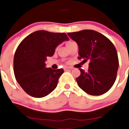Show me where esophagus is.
<instances>
[{
	"label": "esophagus",
	"instance_id": "obj_1",
	"mask_svg": "<svg viewBox=\"0 0 129 129\" xmlns=\"http://www.w3.org/2000/svg\"><path fill=\"white\" fill-rule=\"evenodd\" d=\"M72 68H71V67H65L64 68H63V70H64L65 71H69V70H71Z\"/></svg>",
	"mask_w": 129,
	"mask_h": 129
}]
</instances>
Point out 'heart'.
Returning <instances> with one entry per match:
<instances>
[{
    "mask_svg": "<svg viewBox=\"0 0 129 129\" xmlns=\"http://www.w3.org/2000/svg\"><path fill=\"white\" fill-rule=\"evenodd\" d=\"M73 42H74V41H72V40H70V41H68L67 42V46H69V45L70 44H71Z\"/></svg>",
    "mask_w": 129,
    "mask_h": 129,
    "instance_id": "obj_1",
    "label": "heart"
}]
</instances>
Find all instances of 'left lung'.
Listing matches in <instances>:
<instances>
[{
  "mask_svg": "<svg viewBox=\"0 0 129 129\" xmlns=\"http://www.w3.org/2000/svg\"><path fill=\"white\" fill-rule=\"evenodd\" d=\"M69 36L79 45V59L89 60V69H80L77 84L91 95L105 93L116 80L119 68L117 52L114 44L102 34L93 30L69 32Z\"/></svg>",
  "mask_w": 129,
  "mask_h": 129,
  "instance_id": "left-lung-1",
  "label": "left lung"
}]
</instances>
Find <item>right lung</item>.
<instances>
[{"label": "right lung", "mask_w": 129, "mask_h": 129, "mask_svg": "<svg viewBox=\"0 0 129 129\" xmlns=\"http://www.w3.org/2000/svg\"><path fill=\"white\" fill-rule=\"evenodd\" d=\"M68 40L65 33L38 30L20 42L14 55V72L17 82L27 94L41 98L56 88L63 70L46 68L45 61L54 55L58 44Z\"/></svg>", "instance_id": "add662e5"}]
</instances>
